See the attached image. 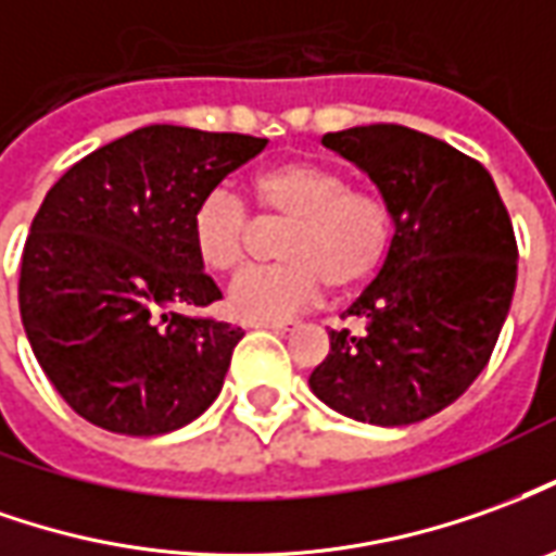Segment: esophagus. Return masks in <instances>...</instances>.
<instances>
[{
	"label": "esophagus",
	"mask_w": 556,
	"mask_h": 556,
	"mask_svg": "<svg viewBox=\"0 0 556 556\" xmlns=\"http://www.w3.org/2000/svg\"><path fill=\"white\" fill-rule=\"evenodd\" d=\"M252 328H267V331H277V333L291 331L289 321H252Z\"/></svg>",
	"instance_id": "esophagus-1"
}]
</instances>
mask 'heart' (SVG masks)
<instances>
[{
    "mask_svg": "<svg viewBox=\"0 0 556 556\" xmlns=\"http://www.w3.org/2000/svg\"><path fill=\"white\" fill-rule=\"evenodd\" d=\"M252 192L267 219H286L274 267H252L228 289V304L252 321H277L318 304L328 286L355 291L386 267L394 247V207L379 189L349 186L343 170L289 159L252 177ZM252 219L228 189H211L189 216L198 262L213 274H235L250 258Z\"/></svg>",
    "mask_w": 556,
    "mask_h": 556,
    "instance_id": "b5f03b06",
    "label": "heart"
}]
</instances>
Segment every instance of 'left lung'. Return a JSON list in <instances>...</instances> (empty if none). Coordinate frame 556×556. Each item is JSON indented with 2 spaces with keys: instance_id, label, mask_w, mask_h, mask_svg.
I'll list each match as a JSON object with an SVG mask.
<instances>
[{
  "instance_id": "left-lung-1",
  "label": "left lung",
  "mask_w": 556,
  "mask_h": 556,
  "mask_svg": "<svg viewBox=\"0 0 556 556\" xmlns=\"http://www.w3.org/2000/svg\"><path fill=\"white\" fill-rule=\"evenodd\" d=\"M321 143L370 174L397 231L386 267L343 313L364 333L331 331L309 388L355 421H425L476 382L503 331L518 279L506 204L481 162L425 131L376 123Z\"/></svg>"
}]
</instances>
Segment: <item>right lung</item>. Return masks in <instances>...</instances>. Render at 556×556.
<instances>
[{"label":"right lung","instance_id":"add662e5","mask_svg":"<svg viewBox=\"0 0 556 556\" xmlns=\"http://www.w3.org/2000/svg\"><path fill=\"white\" fill-rule=\"evenodd\" d=\"M265 143L143 126L50 186L23 247L21 318L41 370L89 425L159 437L223 391L243 331L180 313L223 298L192 250L189 216Z\"/></svg>","mask_w":556,"mask_h":556}]
</instances>
